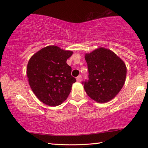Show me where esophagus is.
Returning <instances> with one entry per match:
<instances>
[{
	"label": "esophagus",
	"mask_w": 148,
	"mask_h": 148,
	"mask_svg": "<svg viewBox=\"0 0 148 148\" xmlns=\"http://www.w3.org/2000/svg\"><path fill=\"white\" fill-rule=\"evenodd\" d=\"M82 76H81V75H79V76L76 77L77 82H81V81H82Z\"/></svg>",
	"instance_id": "1"
}]
</instances>
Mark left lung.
I'll use <instances>...</instances> for the list:
<instances>
[{
  "mask_svg": "<svg viewBox=\"0 0 148 148\" xmlns=\"http://www.w3.org/2000/svg\"><path fill=\"white\" fill-rule=\"evenodd\" d=\"M89 79L82 82L90 98L100 103L114 99L125 84L127 67L111 50L100 47L85 56Z\"/></svg>",
  "mask_w": 148,
  "mask_h": 148,
  "instance_id": "obj_1",
  "label": "left lung"
}]
</instances>
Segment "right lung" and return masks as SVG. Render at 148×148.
<instances>
[{
	"label": "right lung",
	"mask_w": 148,
	"mask_h": 148,
	"mask_svg": "<svg viewBox=\"0 0 148 148\" xmlns=\"http://www.w3.org/2000/svg\"><path fill=\"white\" fill-rule=\"evenodd\" d=\"M72 51L56 46L44 47L29 61L27 75L32 91L40 101L50 106L60 105L67 99L72 84V68L66 61Z\"/></svg>",
	"instance_id": "add662e5"
}]
</instances>
